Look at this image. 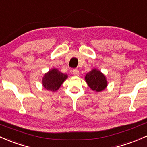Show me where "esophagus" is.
I'll return each mask as SVG.
<instances>
[{
	"label": "esophagus",
	"instance_id": "obj_1",
	"mask_svg": "<svg viewBox=\"0 0 147 147\" xmlns=\"http://www.w3.org/2000/svg\"><path fill=\"white\" fill-rule=\"evenodd\" d=\"M72 72L74 75H75V76H78V75H80V72H79L78 69H74L72 71Z\"/></svg>",
	"mask_w": 147,
	"mask_h": 147
}]
</instances>
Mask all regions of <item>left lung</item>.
<instances>
[{
	"label": "left lung",
	"mask_w": 147,
	"mask_h": 147,
	"mask_svg": "<svg viewBox=\"0 0 147 147\" xmlns=\"http://www.w3.org/2000/svg\"><path fill=\"white\" fill-rule=\"evenodd\" d=\"M85 80L89 87L96 92H101L107 86L106 77L97 69H93L86 74Z\"/></svg>",
	"instance_id": "left-lung-1"
}]
</instances>
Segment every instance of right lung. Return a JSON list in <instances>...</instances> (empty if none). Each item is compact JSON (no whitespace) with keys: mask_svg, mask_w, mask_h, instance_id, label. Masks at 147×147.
<instances>
[{"mask_svg":"<svg viewBox=\"0 0 147 147\" xmlns=\"http://www.w3.org/2000/svg\"><path fill=\"white\" fill-rule=\"evenodd\" d=\"M67 78L66 74L61 73L57 69H53L44 75L42 80L43 86L47 90L55 92L59 89Z\"/></svg>","mask_w":147,"mask_h":147,"instance_id":"right-lung-1","label":"right lung"}]
</instances>
